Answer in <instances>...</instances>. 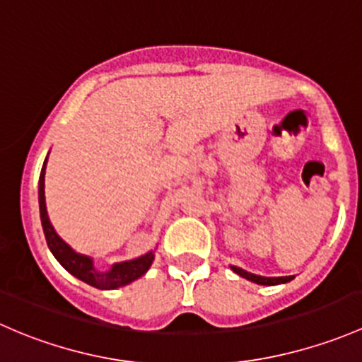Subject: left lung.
I'll return each mask as SVG.
<instances>
[{
  "label": "left lung",
  "mask_w": 362,
  "mask_h": 362,
  "mask_svg": "<svg viewBox=\"0 0 362 362\" xmlns=\"http://www.w3.org/2000/svg\"><path fill=\"white\" fill-rule=\"evenodd\" d=\"M230 268H232L237 275H240V277L247 279V281L255 282V284H259V286L286 284V282L293 281L294 279V275H286V277H263V275H256V274H251V272L244 270V268H238V267H235V264H230Z\"/></svg>",
  "instance_id": "8db88e82"
}]
</instances>
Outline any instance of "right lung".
<instances>
[{"label": "right lung", "instance_id": "1", "mask_svg": "<svg viewBox=\"0 0 362 362\" xmlns=\"http://www.w3.org/2000/svg\"><path fill=\"white\" fill-rule=\"evenodd\" d=\"M47 160L48 156L45 158L42 174H40L38 202L45 238H47L48 249H50L52 255L55 256V259H57L71 275H74L76 279H80V281L87 282L88 286H94V288L98 289H117L137 281L139 277H143V275L150 270L151 263H153V251H148L146 255L139 256V258L129 259V262L115 263L111 264L110 270L100 272L95 268L94 259H92L90 256L76 252L69 244H66V242L57 235L55 228L52 226L50 218H48L47 204H45V170H47Z\"/></svg>", "mask_w": 362, "mask_h": 362}]
</instances>
